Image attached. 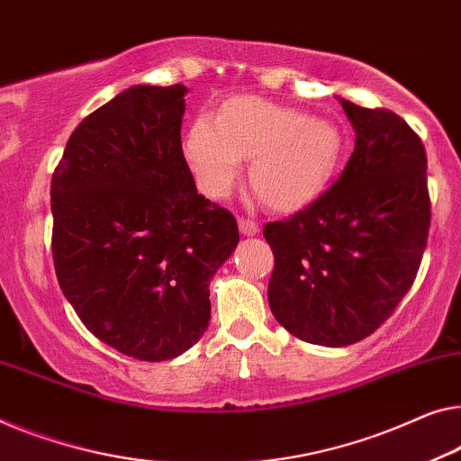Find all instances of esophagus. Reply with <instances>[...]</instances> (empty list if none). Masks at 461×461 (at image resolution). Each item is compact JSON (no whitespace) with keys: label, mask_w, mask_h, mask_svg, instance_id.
<instances>
[{"label":"esophagus","mask_w":461,"mask_h":461,"mask_svg":"<svg viewBox=\"0 0 461 461\" xmlns=\"http://www.w3.org/2000/svg\"><path fill=\"white\" fill-rule=\"evenodd\" d=\"M238 228H240V233H242V236H257V233L260 231L258 230V225L254 223V221H250V219H240L238 221Z\"/></svg>","instance_id":"1"}]
</instances>
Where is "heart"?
I'll return each mask as SVG.
<instances>
[{
	"label": "heart",
	"mask_w": 461,
	"mask_h": 461,
	"mask_svg": "<svg viewBox=\"0 0 461 461\" xmlns=\"http://www.w3.org/2000/svg\"><path fill=\"white\" fill-rule=\"evenodd\" d=\"M182 153L204 194L225 196L252 159L249 182L271 211H298L325 186L341 153L333 122L252 95L231 97L215 120L190 123Z\"/></svg>",
	"instance_id": "1"
}]
</instances>
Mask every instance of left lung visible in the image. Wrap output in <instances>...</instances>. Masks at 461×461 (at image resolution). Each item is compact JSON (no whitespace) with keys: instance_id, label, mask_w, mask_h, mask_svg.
Wrapping results in <instances>:
<instances>
[{"instance_id":"obj_1","label":"left lung","mask_w":461,"mask_h":461,"mask_svg":"<svg viewBox=\"0 0 461 461\" xmlns=\"http://www.w3.org/2000/svg\"><path fill=\"white\" fill-rule=\"evenodd\" d=\"M354 153L325 194L265 225L273 317L298 339L341 348L391 317L427 246V150L400 115L338 97Z\"/></svg>"}]
</instances>
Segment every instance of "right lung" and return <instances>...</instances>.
<instances>
[{
  "label": "right lung",
  "mask_w": 461,
  "mask_h": 461,
  "mask_svg": "<svg viewBox=\"0 0 461 461\" xmlns=\"http://www.w3.org/2000/svg\"><path fill=\"white\" fill-rule=\"evenodd\" d=\"M186 86L134 85L80 122L53 171V265L95 338L136 360L182 356L240 242L182 153Z\"/></svg>",
  "instance_id": "right-lung-1"
}]
</instances>
